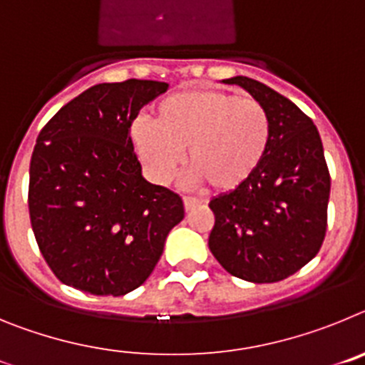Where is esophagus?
Wrapping results in <instances>:
<instances>
[{"mask_svg": "<svg viewBox=\"0 0 365 365\" xmlns=\"http://www.w3.org/2000/svg\"><path fill=\"white\" fill-rule=\"evenodd\" d=\"M199 205H201V201H199V199H195V197H185V210H186V212L193 210V208H195V206H199Z\"/></svg>", "mask_w": 365, "mask_h": 365, "instance_id": "obj_1", "label": "esophagus"}]
</instances>
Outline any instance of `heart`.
Segmentation results:
<instances>
[{
	"label": "heart",
	"mask_w": 365,
	"mask_h": 365,
	"mask_svg": "<svg viewBox=\"0 0 365 365\" xmlns=\"http://www.w3.org/2000/svg\"><path fill=\"white\" fill-rule=\"evenodd\" d=\"M270 115L259 100L219 89H188L160 100L153 120L131 124V143L157 182H166L182 163L192 185L234 192L256 173L270 144Z\"/></svg>",
	"instance_id": "heart-1"
}]
</instances>
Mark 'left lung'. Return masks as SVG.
<instances>
[{
	"label": "left lung",
	"instance_id": "8db88e82",
	"mask_svg": "<svg viewBox=\"0 0 365 365\" xmlns=\"http://www.w3.org/2000/svg\"><path fill=\"white\" fill-rule=\"evenodd\" d=\"M265 106L272 133L265 159L234 192L210 201L208 247L235 278L274 283L318 254L327 230L331 177L314 122L291 100L247 76L222 80Z\"/></svg>",
	"mask_w": 365,
	"mask_h": 365
}]
</instances>
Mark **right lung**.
Masks as SVG:
<instances>
[{
    "mask_svg": "<svg viewBox=\"0 0 365 365\" xmlns=\"http://www.w3.org/2000/svg\"><path fill=\"white\" fill-rule=\"evenodd\" d=\"M166 82L96 83L40 131L31 159L29 214L58 279L95 296L143 285L185 217L182 199L148 182L130 128Z\"/></svg>",
    "mask_w": 365,
    "mask_h": 365,
    "instance_id": "1",
    "label": "right lung"
}]
</instances>
